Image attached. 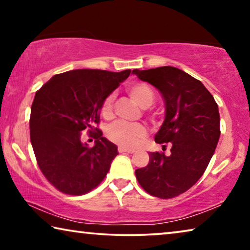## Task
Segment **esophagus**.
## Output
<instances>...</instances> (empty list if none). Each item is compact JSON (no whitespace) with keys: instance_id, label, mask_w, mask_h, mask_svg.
Returning <instances> with one entry per match:
<instances>
[{"instance_id":"esophagus-1","label":"esophagus","mask_w":250,"mask_h":250,"mask_svg":"<svg viewBox=\"0 0 250 250\" xmlns=\"http://www.w3.org/2000/svg\"><path fill=\"white\" fill-rule=\"evenodd\" d=\"M118 151H119V153H134V150H131V149H126V147H122V146H119L118 147Z\"/></svg>"}]
</instances>
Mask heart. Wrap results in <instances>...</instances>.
Returning <instances> with one entry per match:
<instances>
[{"label": "heart", "instance_id": "heart-1", "mask_svg": "<svg viewBox=\"0 0 250 250\" xmlns=\"http://www.w3.org/2000/svg\"><path fill=\"white\" fill-rule=\"evenodd\" d=\"M126 91L135 104L141 108L146 109L154 103V92L146 83H138L130 84ZM113 96L104 99L101 105V115L104 119H110L113 116ZM107 137L110 141L122 147L138 146L146 137V129L142 125H128L125 122H116L107 130Z\"/></svg>", "mask_w": 250, "mask_h": 250}]
</instances>
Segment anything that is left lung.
<instances>
[{"label":"left lung","mask_w":250,"mask_h":250,"mask_svg":"<svg viewBox=\"0 0 250 250\" xmlns=\"http://www.w3.org/2000/svg\"><path fill=\"white\" fill-rule=\"evenodd\" d=\"M132 73L162 95L166 115L155 142L172 146L170 155L150 152L149 164L135 176L151 195L175 197L201 179L214 154L221 135L218 105L200 80L175 67Z\"/></svg>","instance_id":"left-lung-1"}]
</instances>
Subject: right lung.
I'll use <instances>...</instances> for the list:
<instances>
[{
  "instance_id": "obj_1",
  "label": "right lung",
  "mask_w": 250,
  "mask_h": 250,
  "mask_svg": "<svg viewBox=\"0 0 250 250\" xmlns=\"http://www.w3.org/2000/svg\"><path fill=\"white\" fill-rule=\"evenodd\" d=\"M99 69H74L53 76L35 94L29 120L37 163L58 191L83 195L107 175L118 146L95 128L104 99L129 77ZM88 129L96 139L92 148L81 141Z\"/></svg>"
}]
</instances>
